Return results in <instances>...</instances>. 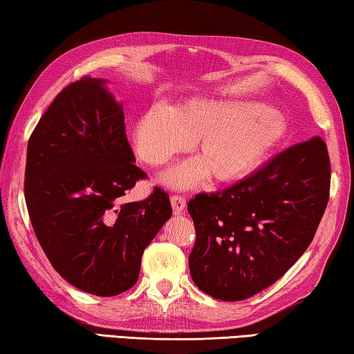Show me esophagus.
Segmentation results:
<instances>
[{
    "mask_svg": "<svg viewBox=\"0 0 354 354\" xmlns=\"http://www.w3.org/2000/svg\"><path fill=\"white\" fill-rule=\"evenodd\" d=\"M171 205H172L174 213H182L185 207H187V199H185L183 196H172Z\"/></svg>",
    "mask_w": 354,
    "mask_h": 354,
    "instance_id": "34e87169",
    "label": "esophagus"
}]
</instances>
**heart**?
<instances>
[{"mask_svg":"<svg viewBox=\"0 0 354 354\" xmlns=\"http://www.w3.org/2000/svg\"><path fill=\"white\" fill-rule=\"evenodd\" d=\"M286 121L266 105L189 97L174 105H151L130 126V142L141 161L160 167L193 141L197 160L165 174L174 188L208 178L230 183L249 176L286 136Z\"/></svg>","mask_w":354,"mask_h":354,"instance_id":"heart-1","label":"heart"}]
</instances>
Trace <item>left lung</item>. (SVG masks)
Returning a JSON list of instances; mask_svg holds the SVG:
<instances>
[{
	"mask_svg": "<svg viewBox=\"0 0 354 354\" xmlns=\"http://www.w3.org/2000/svg\"><path fill=\"white\" fill-rule=\"evenodd\" d=\"M331 166L320 136L290 146L244 180L188 202L196 286L224 301L261 292L292 268L330 197Z\"/></svg>",
	"mask_w": 354,
	"mask_h": 354,
	"instance_id": "left-lung-1",
	"label": "left lung"
}]
</instances>
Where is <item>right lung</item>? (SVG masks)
<instances>
[{
    "label": "right lung",
    "instance_id": "1",
    "mask_svg": "<svg viewBox=\"0 0 354 354\" xmlns=\"http://www.w3.org/2000/svg\"><path fill=\"white\" fill-rule=\"evenodd\" d=\"M105 84L86 76L55 96L28 142L24 197L60 277L86 294L113 297L138 280L142 252L172 208L157 187L145 201L122 202L147 176L133 163L122 105Z\"/></svg>",
    "mask_w": 354,
    "mask_h": 354
}]
</instances>
